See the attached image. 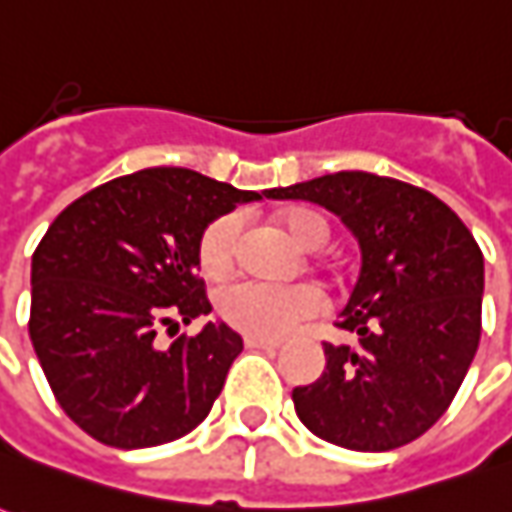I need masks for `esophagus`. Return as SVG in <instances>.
Instances as JSON below:
<instances>
[{"mask_svg": "<svg viewBox=\"0 0 512 512\" xmlns=\"http://www.w3.org/2000/svg\"><path fill=\"white\" fill-rule=\"evenodd\" d=\"M243 344L246 347H260V350H277L280 347V339H266V336H243Z\"/></svg>", "mask_w": 512, "mask_h": 512, "instance_id": "1", "label": "esophagus"}]
</instances>
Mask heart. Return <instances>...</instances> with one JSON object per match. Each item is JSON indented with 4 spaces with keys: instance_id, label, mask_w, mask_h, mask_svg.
<instances>
[{
    "instance_id": "1",
    "label": "heart",
    "mask_w": 512,
    "mask_h": 512,
    "mask_svg": "<svg viewBox=\"0 0 512 512\" xmlns=\"http://www.w3.org/2000/svg\"><path fill=\"white\" fill-rule=\"evenodd\" d=\"M274 224L291 241L314 252L330 241V221L311 207H288L274 215ZM243 224L235 212L218 215L198 238V269L210 280H224L241 255ZM322 297L314 285H266L255 280L229 285L218 297V311L232 328L252 336H283L294 325L319 314Z\"/></svg>"
}]
</instances>
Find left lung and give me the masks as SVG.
I'll list each match as a JSON object with an SVG mask.
<instances>
[{
  "instance_id": "8db88e82",
  "label": "left lung",
  "mask_w": 512,
  "mask_h": 512,
  "mask_svg": "<svg viewBox=\"0 0 512 512\" xmlns=\"http://www.w3.org/2000/svg\"><path fill=\"white\" fill-rule=\"evenodd\" d=\"M336 212L361 246V274L325 342L328 367L294 389L316 437L350 451H392L446 415L482 333L485 263L460 215L429 190L364 170L266 190Z\"/></svg>"
}]
</instances>
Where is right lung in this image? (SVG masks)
<instances>
[{
  "label": "right lung",
  "mask_w": 512,
  "mask_h": 512,
  "mask_svg": "<svg viewBox=\"0 0 512 512\" xmlns=\"http://www.w3.org/2000/svg\"><path fill=\"white\" fill-rule=\"evenodd\" d=\"M255 198L196 170L145 168L52 221L33 252L30 339L55 401L89 437L151 448L210 415L243 339L210 322L165 350L156 333L210 314L198 238Z\"/></svg>",
  "instance_id": "right-lung-1"
}]
</instances>
